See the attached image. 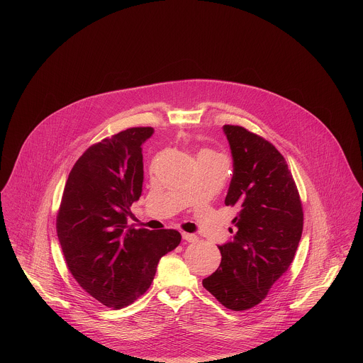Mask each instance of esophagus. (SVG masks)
Masks as SVG:
<instances>
[{
  "label": "esophagus",
  "instance_id": "obj_1",
  "mask_svg": "<svg viewBox=\"0 0 363 363\" xmlns=\"http://www.w3.org/2000/svg\"><path fill=\"white\" fill-rule=\"evenodd\" d=\"M182 238L188 242L197 241V237L194 234H189V233H182Z\"/></svg>",
  "mask_w": 363,
  "mask_h": 363
}]
</instances>
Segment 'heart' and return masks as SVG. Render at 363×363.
<instances>
[{"mask_svg": "<svg viewBox=\"0 0 363 363\" xmlns=\"http://www.w3.org/2000/svg\"><path fill=\"white\" fill-rule=\"evenodd\" d=\"M199 157H223V156L219 155L218 152H215V151H212V150H203V151L199 154Z\"/></svg>", "mask_w": 363, "mask_h": 363, "instance_id": "obj_1", "label": "heart"}]
</instances>
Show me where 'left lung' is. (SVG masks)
<instances>
[{
  "mask_svg": "<svg viewBox=\"0 0 363 363\" xmlns=\"http://www.w3.org/2000/svg\"><path fill=\"white\" fill-rule=\"evenodd\" d=\"M223 130L234 160L225 204L238 213L233 241L219 246L222 262L203 286L227 309L247 311L290 268L303 209L293 174L272 143L238 125Z\"/></svg>",
  "mask_w": 363,
  "mask_h": 363,
  "instance_id": "left-lung-1",
  "label": "left lung"
}]
</instances>
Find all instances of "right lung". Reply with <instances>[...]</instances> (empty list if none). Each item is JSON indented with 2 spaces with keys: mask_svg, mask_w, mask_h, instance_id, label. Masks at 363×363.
<instances>
[{
  "mask_svg": "<svg viewBox=\"0 0 363 363\" xmlns=\"http://www.w3.org/2000/svg\"><path fill=\"white\" fill-rule=\"evenodd\" d=\"M152 133L151 126L129 128L88 147L70 170L57 212V235L72 277L113 309L145 293L159 259L181 242L173 228L128 225L143 188L141 144Z\"/></svg>",
  "mask_w": 363,
  "mask_h": 363,
  "instance_id": "1",
  "label": "right lung"
}]
</instances>
